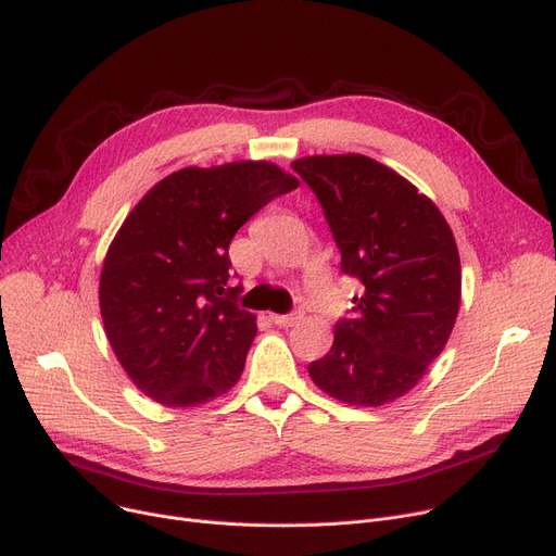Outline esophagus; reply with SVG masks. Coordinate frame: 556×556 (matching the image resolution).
<instances>
[{
	"label": "esophagus",
	"instance_id": "1",
	"mask_svg": "<svg viewBox=\"0 0 556 556\" xmlns=\"http://www.w3.org/2000/svg\"><path fill=\"white\" fill-rule=\"evenodd\" d=\"M270 319H273L277 327H295L300 319H302V315L300 313H288V315L275 313V315H270Z\"/></svg>",
	"mask_w": 556,
	"mask_h": 556
}]
</instances>
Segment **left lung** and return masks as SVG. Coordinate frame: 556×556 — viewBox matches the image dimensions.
<instances>
[{"label": "left lung", "instance_id": "8db88e82", "mask_svg": "<svg viewBox=\"0 0 556 556\" xmlns=\"http://www.w3.org/2000/svg\"><path fill=\"white\" fill-rule=\"evenodd\" d=\"M290 166L323 204L342 273L363 283L354 315L338 319L331 352L308 374L338 401L386 405L421 381L455 327L453 231L430 198L371 157L313 155Z\"/></svg>", "mask_w": 556, "mask_h": 556}]
</instances>
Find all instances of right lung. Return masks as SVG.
Listing matches in <instances>:
<instances>
[{"label":"right lung","instance_id":"1","mask_svg":"<svg viewBox=\"0 0 556 556\" xmlns=\"http://www.w3.org/2000/svg\"><path fill=\"white\" fill-rule=\"evenodd\" d=\"M300 187L270 162L187 166L146 193L103 261L105 336L130 381L168 407L237 386L256 317L227 288L229 243L261 207Z\"/></svg>","mask_w":556,"mask_h":556}]
</instances>
